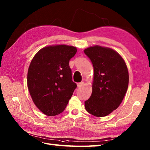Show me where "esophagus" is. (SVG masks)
I'll return each mask as SVG.
<instances>
[{"mask_svg": "<svg viewBox=\"0 0 150 150\" xmlns=\"http://www.w3.org/2000/svg\"><path fill=\"white\" fill-rule=\"evenodd\" d=\"M84 84V82H79V83L77 84V87H78V88H81V87H82V86H83Z\"/></svg>", "mask_w": 150, "mask_h": 150, "instance_id": "obj_1", "label": "esophagus"}]
</instances>
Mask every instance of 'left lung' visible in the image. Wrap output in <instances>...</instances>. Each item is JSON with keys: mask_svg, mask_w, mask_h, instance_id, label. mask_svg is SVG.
I'll return each instance as SVG.
<instances>
[{"mask_svg": "<svg viewBox=\"0 0 150 150\" xmlns=\"http://www.w3.org/2000/svg\"><path fill=\"white\" fill-rule=\"evenodd\" d=\"M93 64L92 93L84 102L88 113L105 117L120 106L128 90V70L123 58L116 51L98 45L84 50Z\"/></svg>", "mask_w": 150, "mask_h": 150, "instance_id": "8db88e82", "label": "left lung"}]
</instances>
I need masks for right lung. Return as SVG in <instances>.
Here are the masks:
<instances>
[{
  "mask_svg": "<svg viewBox=\"0 0 150 150\" xmlns=\"http://www.w3.org/2000/svg\"><path fill=\"white\" fill-rule=\"evenodd\" d=\"M77 51L76 47L64 44L46 46L31 61L27 77L28 90L35 106L47 116L62 113L77 88L69 66Z\"/></svg>",
  "mask_w": 150,
  "mask_h": 150,
  "instance_id": "obj_1",
  "label": "right lung"
}]
</instances>
